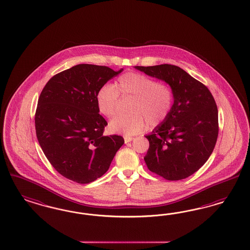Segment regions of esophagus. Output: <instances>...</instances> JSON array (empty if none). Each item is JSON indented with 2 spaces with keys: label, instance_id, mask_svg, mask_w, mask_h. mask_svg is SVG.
<instances>
[{
  "label": "esophagus",
  "instance_id": "esophagus-1",
  "mask_svg": "<svg viewBox=\"0 0 250 250\" xmlns=\"http://www.w3.org/2000/svg\"><path fill=\"white\" fill-rule=\"evenodd\" d=\"M134 138L133 137H124V141H125V144H128L129 142L133 141Z\"/></svg>",
  "mask_w": 250,
  "mask_h": 250
}]
</instances>
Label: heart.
<instances>
[{"mask_svg": "<svg viewBox=\"0 0 250 250\" xmlns=\"http://www.w3.org/2000/svg\"><path fill=\"white\" fill-rule=\"evenodd\" d=\"M119 94L133 97L129 114H120L109 122L112 132L132 136L146 128L147 123L157 126L169 116L173 105V93L164 83L139 73L120 76L115 84L106 83L97 91V108L107 118L113 117L119 107Z\"/></svg>", "mask_w": 250, "mask_h": 250, "instance_id": "1", "label": "heart"}]
</instances>
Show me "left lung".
I'll use <instances>...</instances> for the list:
<instances>
[{
    "mask_svg": "<svg viewBox=\"0 0 250 250\" xmlns=\"http://www.w3.org/2000/svg\"><path fill=\"white\" fill-rule=\"evenodd\" d=\"M169 84L174 104L169 116L151 134L145 156L148 169L167 180L191 176L206 163L218 137V109L209 89L171 64L135 66Z\"/></svg>",
    "mask_w": 250,
    "mask_h": 250,
    "instance_id": "left-lung-1",
    "label": "left lung"
}]
</instances>
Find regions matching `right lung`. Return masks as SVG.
I'll list each match as a JSON object with an SVG mask.
<instances>
[{
	"instance_id": "add662e5",
	"label": "right lung",
	"mask_w": 250,
	"mask_h": 250,
	"mask_svg": "<svg viewBox=\"0 0 250 250\" xmlns=\"http://www.w3.org/2000/svg\"><path fill=\"white\" fill-rule=\"evenodd\" d=\"M123 71L78 64L54 75L38 101V141L52 167L63 177L87 184L103 176L124 144L119 135L105 136L107 125L97 108V91Z\"/></svg>"
}]
</instances>
